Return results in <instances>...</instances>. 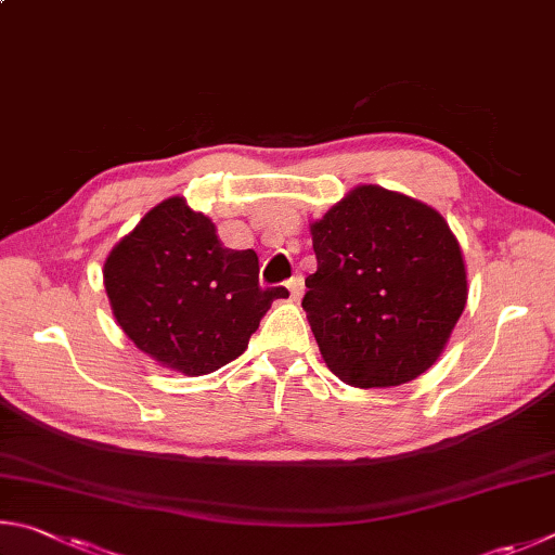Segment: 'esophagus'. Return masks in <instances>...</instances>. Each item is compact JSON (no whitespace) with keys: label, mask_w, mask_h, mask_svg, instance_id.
I'll return each mask as SVG.
<instances>
[{"label":"esophagus","mask_w":555,"mask_h":555,"mask_svg":"<svg viewBox=\"0 0 555 555\" xmlns=\"http://www.w3.org/2000/svg\"><path fill=\"white\" fill-rule=\"evenodd\" d=\"M287 289H289V299H293V302H299V297L305 293L302 275H295L293 280H287Z\"/></svg>","instance_id":"34e87169"}]
</instances>
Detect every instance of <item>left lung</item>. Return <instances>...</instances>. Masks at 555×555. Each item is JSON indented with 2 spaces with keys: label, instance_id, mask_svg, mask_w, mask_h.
<instances>
[{
  "label": "left lung",
  "instance_id": "1",
  "mask_svg": "<svg viewBox=\"0 0 555 555\" xmlns=\"http://www.w3.org/2000/svg\"><path fill=\"white\" fill-rule=\"evenodd\" d=\"M302 307L338 380L395 387L429 371L468 299L449 223L420 199L358 184L314 221Z\"/></svg>",
  "mask_w": 555,
  "mask_h": 555
}]
</instances>
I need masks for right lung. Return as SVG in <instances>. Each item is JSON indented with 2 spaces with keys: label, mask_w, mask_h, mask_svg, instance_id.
<instances>
[{
  "label": "right lung",
  "mask_w": 555,
  "mask_h": 555,
  "mask_svg": "<svg viewBox=\"0 0 555 555\" xmlns=\"http://www.w3.org/2000/svg\"><path fill=\"white\" fill-rule=\"evenodd\" d=\"M256 250H231L209 217L182 197L163 199L112 248L104 287L139 351L182 375L219 371L285 287L258 285Z\"/></svg>",
  "instance_id": "1"
}]
</instances>
